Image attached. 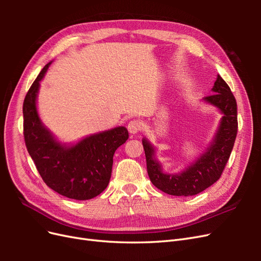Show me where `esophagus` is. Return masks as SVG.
<instances>
[{"label": "esophagus", "mask_w": 261, "mask_h": 261, "mask_svg": "<svg viewBox=\"0 0 261 261\" xmlns=\"http://www.w3.org/2000/svg\"><path fill=\"white\" fill-rule=\"evenodd\" d=\"M127 128H128V132L130 134H137L139 133L141 129H143V124H141L140 121H137V120H134V121H130L127 125Z\"/></svg>", "instance_id": "obj_1"}]
</instances>
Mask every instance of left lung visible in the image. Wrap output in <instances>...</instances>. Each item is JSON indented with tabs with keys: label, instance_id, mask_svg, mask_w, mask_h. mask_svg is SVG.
Listing matches in <instances>:
<instances>
[{
	"label": "left lung",
	"instance_id": "8db88e82",
	"mask_svg": "<svg viewBox=\"0 0 261 261\" xmlns=\"http://www.w3.org/2000/svg\"><path fill=\"white\" fill-rule=\"evenodd\" d=\"M211 96L204 97L207 103L218 108L223 114L215 137L197 160L176 174L162 171L155 160L154 148L143 139L147 171L151 183L163 193L173 196H194L215 184L220 178L231 155L238 134V105L230 87L218 75Z\"/></svg>",
	"mask_w": 261,
	"mask_h": 261
}]
</instances>
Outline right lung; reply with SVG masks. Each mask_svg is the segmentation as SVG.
<instances>
[{
  "label": "right lung",
  "instance_id": "add662e5",
  "mask_svg": "<svg viewBox=\"0 0 261 261\" xmlns=\"http://www.w3.org/2000/svg\"><path fill=\"white\" fill-rule=\"evenodd\" d=\"M50 64L51 62L42 68L23 100L26 147L39 174L51 189L70 199L88 200L107 188L114 152L128 139V132L118 126L87 136L73 146L58 141L37 111L39 87Z\"/></svg>",
  "mask_w": 261,
  "mask_h": 261
}]
</instances>
